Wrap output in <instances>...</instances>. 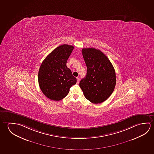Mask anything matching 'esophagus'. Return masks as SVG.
Wrapping results in <instances>:
<instances>
[{"label":"esophagus","mask_w":154,"mask_h":154,"mask_svg":"<svg viewBox=\"0 0 154 154\" xmlns=\"http://www.w3.org/2000/svg\"><path fill=\"white\" fill-rule=\"evenodd\" d=\"M79 81H80V79H79V77H77V84L79 83Z\"/></svg>","instance_id":"1"}]
</instances>
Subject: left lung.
<instances>
[{
  "label": "left lung",
  "mask_w": 154,
  "mask_h": 154,
  "mask_svg": "<svg viewBox=\"0 0 154 154\" xmlns=\"http://www.w3.org/2000/svg\"><path fill=\"white\" fill-rule=\"evenodd\" d=\"M82 52L87 66V73L80 81L79 86L89 101L101 103L109 98L116 86V76L113 66L99 49L83 48Z\"/></svg>",
  "instance_id": "8db88e82"
}]
</instances>
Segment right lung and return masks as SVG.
Instances as JSON below:
<instances>
[{"mask_svg": "<svg viewBox=\"0 0 154 154\" xmlns=\"http://www.w3.org/2000/svg\"><path fill=\"white\" fill-rule=\"evenodd\" d=\"M74 47L60 45L52 51L41 65L38 82L42 92L54 101L61 100L67 96L70 88L76 84L77 79L72 75L66 62Z\"/></svg>", "mask_w": 154, "mask_h": 154, "instance_id": "1", "label": "right lung"}]
</instances>
